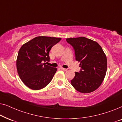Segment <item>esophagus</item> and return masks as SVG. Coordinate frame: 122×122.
<instances>
[{
  "label": "esophagus",
  "mask_w": 122,
  "mask_h": 122,
  "mask_svg": "<svg viewBox=\"0 0 122 122\" xmlns=\"http://www.w3.org/2000/svg\"><path fill=\"white\" fill-rule=\"evenodd\" d=\"M61 69L62 70V71H67V69H66V68H61Z\"/></svg>",
  "instance_id": "obj_1"
}]
</instances>
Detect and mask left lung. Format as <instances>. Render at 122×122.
Segmentation results:
<instances>
[{
    "label": "left lung",
    "mask_w": 122,
    "mask_h": 122,
    "mask_svg": "<svg viewBox=\"0 0 122 122\" xmlns=\"http://www.w3.org/2000/svg\"><path fill=\"white\" fill-rule=\"evenodd\" d=\"M66 41L74 48L76 59L81 67L79 72H75L71 85L81 93L92 92L99 88L106 76V54L97 42L86 38H70Z\"/></svg>",
    "instance_id": "left-lung-1"
}]
</instances>
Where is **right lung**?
Returning a JSON list of instances; mask_svg holds the SVG:
<instances>
[{
	"mask_svg": "<svg viewBox=\"0 0 122 122\" xmlns=\"http://www.w3.org/2000/svg\"><path fill=\"white\" fill-rule=\"evenodd\" d=\"M61 40V38L39 36L21 46L16 68L20 78L28 88L39 90L51 82L57 69L43 63L49 61L51 48Z\"/></svg>",
	"mask_w": 122,
	"mask_h": 122,
	"instance_id": "right-lung-1",
	"label": "right lung"
}]
</instances>
